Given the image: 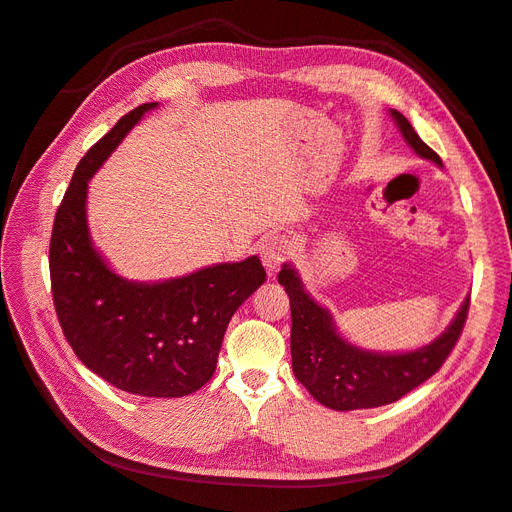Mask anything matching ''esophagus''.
Masks as SVG:
<instances>
[{"instance_id":"1","label":"esophagus","mask_w":512,"mask_h":512,"mask_svg":"<svg viewBox=\"0 0 512 512\" xmlns=\"http://www.w3.org/2000/svg\"><path fill=\"white\" fill-rule=\"evenodd\" d=\"M261 261H264V268L268 274H274L279 270L285 259H290L292 255V242L285 238V235H270V238L264 240L259 248Z\"/></svg>"}]
</instances>
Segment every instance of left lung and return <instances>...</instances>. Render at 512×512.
Returning <instances> with one entry per match:
<instances>
[{"mask_svg": "<svg viewBox=\"0 0 512 512\" xmlns=\"http://www.w3.org/2000/svg\"><path fill=\"white\" fill-rule=\"evenodd\" d=\"M406 144L424 160L443 168L441 157L415 134L398 110H389ZM279 283L292 307V370L320 404L333 411L374 409L400 400L435 374L448 359L469 309V296L452 322L432 342L400 352L368 350L339 333L333 313L313 298L292 264H283Z\"/></svg>", "mask_w": 512, "mask_h": 512, "instance_id": "left-lung-1", "label": "left lung"}]
</instances>
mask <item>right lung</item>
I'll use <instances>...</instances> for the list:
<instances>
[{"instance_id": "obj_1", "label": "right lung", "mask_w": 512, "mask_h": 512, "mask_svg": "<svg viewBox=\"0 0 512 512\" xmlns=\"http://www.w3.org/2000/svg\"><path fill=\"white\" fill-rule=\"evenodd\" d=\"M157 106L125 114L77 164L51 233L49 272L64 337L88 370L134 396L181 398L214 376L229 320L266 270L251 255L175 279L131 281L95 246L88 181Z\"/></svg>"}]
</instances>
